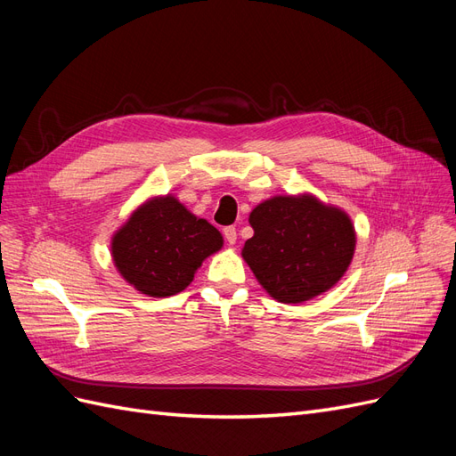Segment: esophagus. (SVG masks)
<instances>
[{"label": "esophagus", "instance_id": "obj_1", "mask_svg": "<svg viewBox=\"0 0 456 456\" xmlns=\"http://www.w3.org/2000/svg\"><path fill=\"white\" fill-rule=\"evenodd\" d=\"M223 233H224V240H226L230 245L236 243V240H238V232H236V226H226V228L223 230Z\"/></svg>", "mask_w": 456, "mask_h": 456}]
</instances>
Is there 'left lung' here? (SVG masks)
<instances>
[{
	"label": "left lung",
	"instance_id": "obj_1",
	"mask_svg": "<svg viewBox=\"0 0 456 456\" xmlns=\"http://www.w3.org/2000/svg\"><path fill=\"white\" fill-rule=\"evenodd\" d=\"M249 223L255 236L241 255L275 300H310L350 266L355 247L350 218L312 196L272 198L255 207Z\"/></svg>",
	"mask_w": 456,
	"mask_h": 456
}]
</instances>
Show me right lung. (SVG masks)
Wrapping results in <instances>:
<instances>
[{"instance_id": "add662e5", "label": "right lung", "mask_w": 456, "mask_h": 456, "mask_svg": "<svg viewBox=\"0 0 456 456\" xmlns=\"http://www.w3.org/2000/svg\"><path fill=\"white\" fill-rule=\"evenodd\" d=\"M223 247V236L207 220L165 196L136 209L112 240L119 273L150 297L181 293L201 262Z\"/></svg>"}]
</instances>
